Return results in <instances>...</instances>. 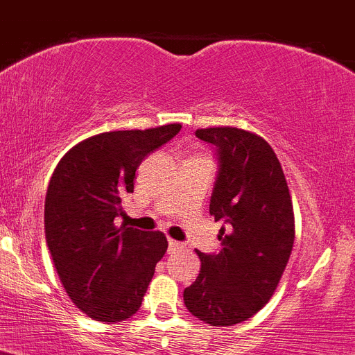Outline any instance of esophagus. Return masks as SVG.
<instances>
[{
	"label": "esophagus",
	"mask_w": 355,
	"mask_h": 355,
	"mask_svg": "<svg viewBox=\"0 0 355 355\" xmlns=\"http://www.w3.org/2000/svg\"><path fill=\"white\" fill-rule=\"evenodd\" d=\"M182 243H179V241H174L169 237V250H176V248H181Z\"/></svg>",
	"instance_id": "esophagus-1"
}]
</instances>
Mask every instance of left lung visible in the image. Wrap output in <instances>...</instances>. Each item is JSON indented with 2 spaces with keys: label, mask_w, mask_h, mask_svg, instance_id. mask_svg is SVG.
<instances>
[{
  "label": "left lung",
  "mask_w": 355,
  "mask_h": 355,
  "mask_svg": "<svg viewBox=\"0 0 355 355\" xmlns=\"http://www.w3.org/2000/svg\"><path fill=\"white\" fill-rule=\"evenodd\" d=\"M196 137L217 148L210 215L225 227L217 254L196 250L202 268L182 297L198 320L232 327L257 314L279 286L294 244V210L282 166L261 137L232 126L203 128Z\"/></svg>",
  "instance_id": "1"
}]
</instances>
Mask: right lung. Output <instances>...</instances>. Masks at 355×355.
Wrapping results in <instances>:
<instances>
[{"label":"right lung","mask_w":355,"mask_h":355,"mask_svg":"<svg viewBox=\"0 0 355 355\" xmlns=\"http://www.w3.org/2000/svg\"><path fill=\"white\" fill-rule=\"evenodd\" d=\"M181 124L107 131L64 153L47 186L46 243L73 304L104 323L128 320L167 251L160 231L116 227L141 160L174 138Z\"/></svg>","instance_id":"obj_1"}]
</instances>
